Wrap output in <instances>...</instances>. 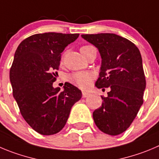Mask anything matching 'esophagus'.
<instances>
[{"label": "esophagus", "mask_w": 159, "mask_h": 159, "mask_svg": "<svg viewBox=\"0 0 159 159\" xmlns=\"http://www.w3.org/2000/svg\"><path fill=\"white\" fill-rule=\"evenodd\" d=\"M89 96V93H87V92H84V91L82 92V97L83 98H85Z\"/></svg>", "instance_id": "obj_1"}]
</instances>
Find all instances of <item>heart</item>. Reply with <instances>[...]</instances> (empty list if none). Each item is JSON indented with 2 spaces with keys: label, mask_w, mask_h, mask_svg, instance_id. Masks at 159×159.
Returning a JSON list of instances; mask_svg holds the SVG:
<instances>
[{
  "label": "heart",
  "mask_w": 159,
  "mask_h": 159,
  "mask_svg": "<svg viewBox=\"0 0 159 159\" xmlns=\"http://www.w3.org/2000/svg\"><path fill=\"white\" fill-rule=\"evenodd\" d=\"M92 47H93V46L90 45L83 46V47L81 48L80 51H81V52H82L89 49ZM93 74H91V73L89 72H77L74 73V74H72L71 75H70L69 79L71 82H73L74 84L78 85V87L84 89L87 88V87L89 85L90 81L93 79Z\"/></svg>",
  "instance_id": "heart-1"
}]
</instances>
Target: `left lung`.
Here are the masks:
<instances>
[{
  "label": "left lung",
  "instance_id": "8db88e82",
  "mask_svg": "<svg viewBox=\"0 0 159 159\" xmlns=\"http://www.w3.org/2000/svg\"><path fill=\"white\" fill-rule=\"evenodd\" d=\"M101 56L98 89L110 88L107 97L93 114L95 124L111 136L125 132L143 104L146 80L140 50L126 38L115 34H82Z\"/></svg>",
  "mask_w": 159,
  "mask_h": 159
}]
</instances>
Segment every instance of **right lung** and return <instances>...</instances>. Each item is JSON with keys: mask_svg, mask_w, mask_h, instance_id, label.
<instances>
[{"mask_svg": "<svg viewBox=\"0 0 159 159\" xmlns=\"http://www.w3.org/2000/svg\"><path fill=\"white\" fill-rule=\"evenodd\" d=\"M78 34L44 33L32 35L18 46L10 69L13 96L30 126L42 135L59 133L81 92L70 83L54 88L55 71L61 53Z\"/></svg>", "mask_w": 159, "mask_h": 159, "instance_id": "1", "label": "right lung"}]
</instances>
